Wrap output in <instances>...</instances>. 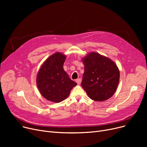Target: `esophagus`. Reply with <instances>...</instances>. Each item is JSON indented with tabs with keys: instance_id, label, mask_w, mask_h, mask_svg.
<instances>
[{
	"instance_id": "esophagus-1",
	"label": "esophagus",
	"mask_w": 147,
	"mask_h": 147,
	"mask_svg": "<svg viewBox=\"0 0 147 147\" xmlns=\"http://www.w3.org/2000/svg\"><path fill=\"white\" fill-rule=\"evenodd\" d=\"M76 82H77V83H78V84H80V83H81V82H82V80H81V79H76Z\"/></svg>"
}]
</instances>
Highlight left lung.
I'll return each mask as SVG.
<instances>
[{
  "instance_id": "1",
  "label": "left lung",
  "mask_w": 147,
  "mask_h": 147,
  "mask_svg": "<svg viewBox=\"0 0 147 147\" xmlns=\"http://www.w3.org/2000/svg\"><path fill=\"white\" fill-rule=\"evenodd\" d=\"M82 60L84 72L81 85L89 97L101 102L110 98L116 90L120 79L116 64L95 52L89 53Z\"/></svg>"
}]
</instances>
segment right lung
<instances>
[{
	"mask_svg": "<svg viewBox=\"0 0 147 147\" xmlns=\"http://www.w3.org/2000/svg\"><path fill=\"white\" fill-rule=\"evenodd\" d=\"M65 58L63 53L52 54L45 61L37 74L36 83L40 93L53 102L58 103L65 99L77 85L64 71Z\"/></svg>",
	"mask_w": 147,
	"mask_h": 147,
	"instance_id": "obj_1",
	"label": "right lung"
}]
</instances>
